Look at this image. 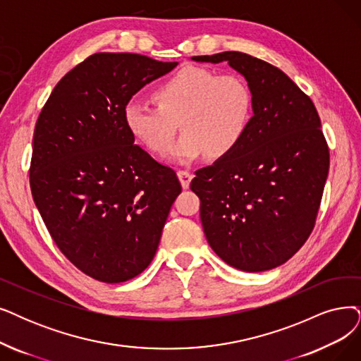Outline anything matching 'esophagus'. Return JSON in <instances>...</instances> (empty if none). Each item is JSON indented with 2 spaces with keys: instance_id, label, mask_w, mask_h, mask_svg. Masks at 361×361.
Returning <instances> with one entry per match:
<instances>
[{
  "instance_id": "34e87169",
  "label": "esophagus",
  "mask_w": 361,
  "mask_h": 361,
  "mask_svg": "<svg viewBox=\"0 0 361 361\" xmlns=\"http://www.w3.org/2000/svg\"><path fill=\"white\" fill-rule=\"evenodd\" d=\"M178 176H179L180 183H182V188L183 190H188L190 188V183H191L192 178H194L192 173L188 171V170H179L178 171Z\"/></svg>"
}]
</instances>
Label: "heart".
Returning a JSON list of instances; mask_svg holds the SVG:
<instances>
[{"label": "heart", "mask_w": 361, "mask_h": 361, "mask_svg": "<svg viewBox=\"0 0 361 361\" xmlns=\"http://www.w3.org/2000/svg\"><path fill=\"white\" fill-rule=\"evenodd\" d=\"M155 99L158 106L130 100L124 106L126 127L147 149L163 154L180 118L184 135L169 152V160L178 164H190L207 154L224 158L234 152L253 117L247 82L207 68H182L157 89Z\"/></svg>", "instance_id": "obj_1"}]
</instances>
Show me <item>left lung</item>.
<instances>
[{
  "instance_id": "8db88e82",
  "label": "left lung",
  "mask_w": 361,
  "mask_h": 361,
  "mask_svg": "<svg viewBox=\"0 0 361 361\" xmlns=\"http://www.w3.org/2000/svg\"><path fill=\"white\" fill-rule=\"evenodd\" d=\"M247 81L253 117L229 155L195 171L191 190L213 252L229 267L261 272L304 246L329 173V148L312 100L284 72L246 53L194 56Z\"/></svg>"
}]
</instances>
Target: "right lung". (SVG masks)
Wrapping results in <instances>:
<instances>
[{
  "label": "right lung",
  "mask_w": 361,
  "mask_h": 361,
  "mask_svg": "<svg viewBox=\"0 0 361 361\" xmlns=\"http://www.w3.org/2000/svg\"><path fill=\"white\" fill-rule=\"evenodd\" d=\"M178 62L96 53L56 84L34 132L35 206L57 247L87 276L123 283L155 256L176 171L155 161L127 130L124 106Z\"/></svg>",
  "instance_id": "add662e5"
}]
</instances>
